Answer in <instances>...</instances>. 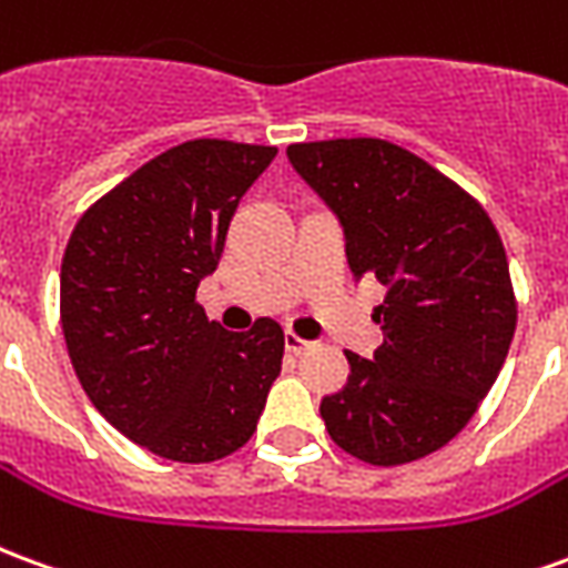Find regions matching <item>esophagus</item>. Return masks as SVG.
Segmentation results:
<instances>
[{
	"label": "esophagus",
	"instance_id": "1",
	"mask_svg": "<svg viewBox=\"0 0 568 568\" xmlns=\"http://www.w3.org/2000/svg\"><path fill=\"white\" fill-rule=\"evenodd\" d=\"M310 341H304V337H297L295 332H285V349L288 353H295V356H301V353H307L310 349Z\"/></svg>",
	"mask_w": 568,
	"mask_h": 568
}]
</instances>
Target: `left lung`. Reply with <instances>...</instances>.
I'll list each match as a JSON object with an SVG mask.
<instances>
[{"instance_id": "left-lung-1", "label": "left lung", "mask_w": 568, "mask_h": 568, "mask_svg": "<svg viewBox=\"0 0 568 568\" xmlns=\"http://www.w3.org/2000/svg\"><path fill=\"white\" fill-rule=\"evenodd\" d=\"M285 154L344 227L353 276L386 288L383 344L346 353L349 381L322 398L325 428L362 463H414L463 432L508 356L517 304L499 234L463 187L393 142Z\"/></svg>"}]
</instances>
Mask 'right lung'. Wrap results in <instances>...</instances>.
<instances>
[{"mask_svg":"<svg viewBox=\"0 0 568 568\" xmlns=\"http://www.w3.org/2000/svg\"><path fill=\"white\" fill-rule=\"evenodd\" d=\"M273 145L182 142L93 203L60 267V322L93 407L145 450L212 463L258 426L283 368V328L227 332L197 295L236 203Z\"/></svg>","mask_w":568,"mask_h":568,"instance_id":"1","label":"right lung"}]
</instances>
